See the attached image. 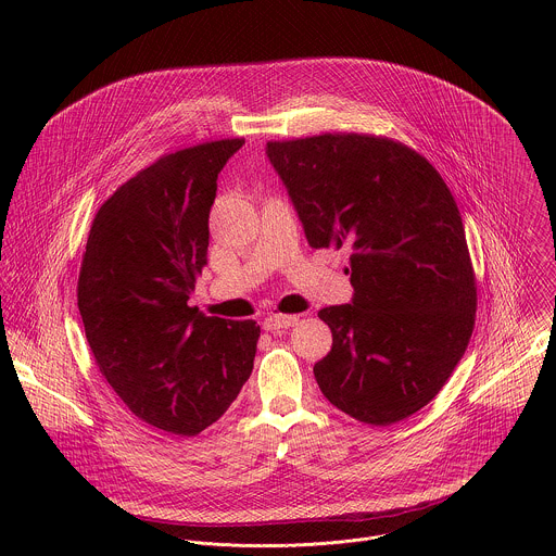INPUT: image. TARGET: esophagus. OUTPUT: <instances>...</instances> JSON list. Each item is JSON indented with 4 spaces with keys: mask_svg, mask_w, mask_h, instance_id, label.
Returning <instances> with one entry per match:
<instances>
[{
    "mask_svg": "<svg viewBox=\"0 0 556 556\" xmlns=\"http://www.w3.org/2000/svg\"><path fill=\"white\" fill-rule=\"evenodd\" d=\"M298 320H300V317H295V315H269L263 320V327L267 331H278V329H287V327L295 325Z\"/></svg>",
    "mask_w": 556,
    "mask_h": 556,
    "instance_id": "1",
    "label": "esophagus"
}]
</instances>
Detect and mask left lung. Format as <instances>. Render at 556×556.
Returning a JSON list of instances; mask_svg holds the SVG:
<instances>
[{
    "instance_id": "left-lung-1",
    "label": "left lung",
    "mask_w": 556,
    "mask_h": 556,
    "mask_svg": "<svg viewBox=\"0 0 556 556\" xmlns=\"http://www.w3.org/2000/svg\"><path fill=\"white\" fill-rule=\"evenodd\" d=\"M313 248L351 252V304L318 313L333 336L323 396L390 426L441 392L467 351L477 287L458 205L415 150L375 135L269 141Z\"/></svg>"
}]
</instances>
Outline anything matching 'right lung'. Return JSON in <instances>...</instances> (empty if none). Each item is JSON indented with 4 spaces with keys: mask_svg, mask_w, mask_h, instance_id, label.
Here are the masks:
<instances>
[{
    "mask_svg": "<svg viewBox=\"0 0 556 556\" xmlns=\"http://www.w3.org/2000/svg\"><path fill=\"white\" fill-rule=\"evenodd\" d=\"M243 139L166 154L98 210L80 263L79 313L98 370L141 421L194 437L252 372L261 327L190 308L207 265L218 173Z\"/></svg>",
    "mask_w": 556,
    "mask_h": 556,
    "instance_id": "add662e5",
    "label": "right lung"
}]
</instances>
